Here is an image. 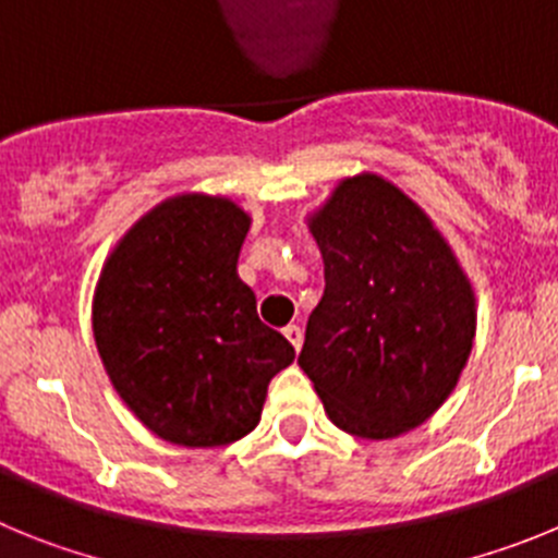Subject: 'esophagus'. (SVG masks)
<instances>
[{
	"label": "esophagus",
	"instance_id": "1",
	"mask_svg": "<svg viewBox=\"0 0 558 558\" xmlns=\"http://www.w3.org/2000/svg\"><path fill=\"white\" fill-rule=\"evenodd\" d=\"M284 338L290 340V347H293L295 352H299V349H302V343H304V332H302V327H295V324H290V327H284Z\"/></svg>",
	"mask_w": 558,
	"mask_h": 558
}]
</instances>
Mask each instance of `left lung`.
Listing matches in <instances>:
<instances>
[{"label": "left lung", "mask_w": 558, "mask_h": 558, "mask_svg": "<svg viewBox=\"0 0 558 558\" xmlns=\"http://www.w3.org/2000/svg\"><path fill=\"white\" fill-rule=\"evenodd\" d=\"M324 295L299 366L329 418L360 438L422 425L456 388L475 299L427 215L377 175L347 179L310 223Z\"/></svg>", "instance_id": "obj_1"}]
</instances>
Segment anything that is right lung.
Returning <instances> with one entry per match:
<instances>
[{"label": "right lung", "instance_id": "add662e5", "mask_svg": "<svg viewBox=\"0 0 558 558\" xmlns=\"http://www.w3.org/2000/svg\"><path fill=\"white\" fill-rule=\"evenodd\" d=\"M248 215L226 198L165 201L125 234L95 295V340L142 425L184 447L251 433L295 352L236 276Z\"/></svg>", "mask_w": 558, "mask_h": 558}]
</instances>
